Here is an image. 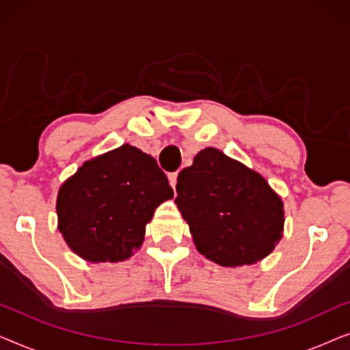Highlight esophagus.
<instances>
[{
    "instance_id": "34e87169",
    "label": "esophagus",
    "mask_w": 350,
    "mask_h": 350,
    "mask_svg": "<svg viewBox=\"0 0 350 350\" xmlns=\"http://www.w3.org/2000/svg\"><path fill=\"white\" fill-rule=\"evenodd\" d=\"M176 178H178V174H176V172H174V174H169V183H170V186L174 189H175V186H176Z\"/></svg>"
}]
</instances>
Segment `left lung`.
I'll return each instance as SVG.
<instances>
[{
	"label": "left lung",
	"instance_id": "obj_1",
	"mask_svg": "<svg viewBox=\"0 0 350 350\" xmlns=\"http://www.w3.org/2000/svg\"><path fill=\"white\" fill-rule=\"evenodd\" d=\"M176 181L175 204L207 260L226 267L255 265L279 243L284 202L242 162L205 148Z\"/></svg>",
	"mask_w": 350,
	"mask_h": 350
}]
</instances>
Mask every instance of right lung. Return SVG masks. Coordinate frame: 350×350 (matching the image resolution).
<instances>
[{
  "mask_svg": "<svg viewBox=\"0 0 350 350\" xmlns=\"http://www.w3.org/2000/svg\"><path fill=\"white\" fill-rule=\"evenodd\" d=\"M172 198L154 157L126 143L85 161L60 186L59 231L83 260L124 261L142 247L154 210Z\"/></svg>",
  "mask_w": 350,
  "mask_h": 350,
  "instance_id": "obj_1",
  "label": "right lung"
}]
</instances>
